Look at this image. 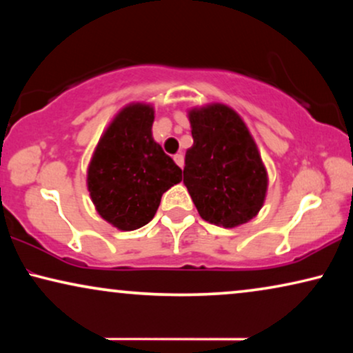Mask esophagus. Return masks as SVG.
I'll use <instances>...</instances> for the list:
<instances>
[{"mask_svg": "<svg viewBox=\"0 0 353 353\" xmlns=\"http://www.w3.org/2000/svg\"><path fill=\"white\" fill-rule=\"evenodd\" d=\"M173 161H175V163L180 168L185 165V157H183V154H175V156H173Z\"/></svg>", "mask_w": 353, "mask_h": 353, "instance_id": "1", "label": "esophagus"}]
</instances>
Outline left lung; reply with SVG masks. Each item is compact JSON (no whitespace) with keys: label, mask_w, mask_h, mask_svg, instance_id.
<instances>
[{"label":"left lung","mask_w":353,"mask_h":353,"mask_svg":"<svg viewBox=\"0 0 353 353\" xmlns=\"http://www.w3.org/2000/svg\"><path fill=\"white\" fill-rule=\"evenodd\" d=\"M190 122L194 144L186 151L183 183L199 215L225 228L254 219L268 180L248 127L223 104L191 110Z\"/></svg>","instance_id":"left-lung-1"}]
</instances>
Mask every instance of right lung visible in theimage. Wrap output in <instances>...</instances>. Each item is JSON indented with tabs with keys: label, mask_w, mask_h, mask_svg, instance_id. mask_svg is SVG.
<instances>
[{
	"label": "right lung",
	"mask_w": 353,
	"mask_h": 353,
	"mask_svg": "<svg viewBox=\"0 0 353 353\" xmlns=\"http://www.w3.org/2000/svg\"><path fill=\"white\" fill-rule=\"evenodd\" d=\"M152 122L151 105H128L105 130L91 159V199L99 215L119 230L149 223L163 192L181 181V168L154 141Z\"/></svg>",
	"instance_id": "right-lung-1"
}]
</instances>
